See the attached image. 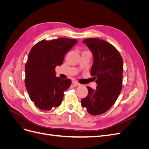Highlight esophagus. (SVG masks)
<instances>
[{
	"label": "esophagus",
	"instance_id": "34e87169",
	"mask_svg": "<svg viewBox=\"0 0 149 149\" xmlns=\"http://www.w3.org/2000/svg\"><path fill=\"white\" fill-rule=\"evenodd\" d=\"M72 83L74 84L76 86H79L80 85V84L77 81L75 80V79H73V81H72Z\"/></svg>",
	"mask_w": 149,
	"mask_h": 149
}]
</instances>
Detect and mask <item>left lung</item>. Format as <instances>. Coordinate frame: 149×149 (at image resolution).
<instances>
[{
    "mask_svg": "<svg viewBox=\"0 0 149 149\" xmlns=\"http://www.w3.org/2000/svg\"><path fill=\"white\" fill-rule=\"evenodd\" d=\"M83 43L93 55L91 74L97 84L96 89L87 86L88 96L81 100V105L93 116L100 115L114 104L123 88V60L113 45L99 38H86Z\"/></svg>",
    "mask_w": 149,
    "mask_h": 149,
    "instance_id": "left-lung-1",
    "label": "left lung"
}]
</instances>
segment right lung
<instances>
[{
    "label": "right lung",
    "mask_w": 149,
    "mask_h": 149,
    "mask_svg": "<svg viewBox=\"0 0 149 149\" xmlns=\"http://www.w3.org/2000/svg\"><path fill=\"white\" fill-rule=\"evenodd\" d=\"M77 42L64 37L43 40L31 49L25 66V84L30 100L39 109L49 111L61 104L71 80L56 77L55 68L62 65L66 53Z\"/></svg>",
    "instance_id": "obj_1"
}]
</instances>
